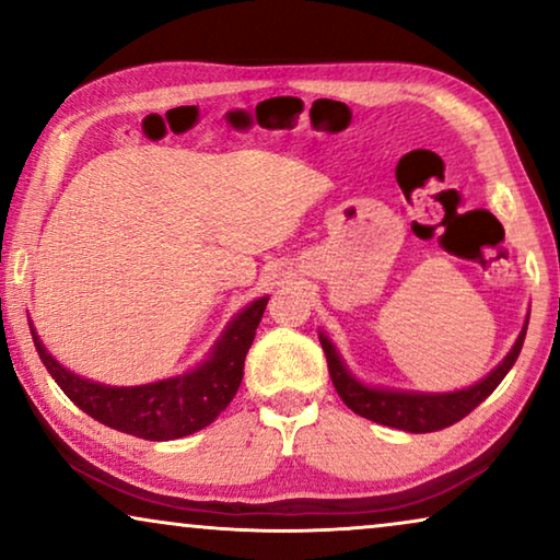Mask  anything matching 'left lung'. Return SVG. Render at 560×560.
<instances>
[{"label": "left lung", "instance_id": "8db88e82", "mask_svg": "<svg viewBox=\"0 0 560 560\" xmlns=\"http://www.w3.org/2000/svg\"><path fill=\"white\" fill-rule=\"evenodd\" d=\"M527 320H530V313H527L523 331H520L515 343H512L508 357H504L487 377H481L469 387L454 389V393H418V389H393L370 385V382L359 380L357 374L349 370L347 362H343L339 354V349L334 347V341L328 339L324 331H318V339L320 347H324L336 393H339L341 400L347 402V408H351L357 416H362L366 420H374V423L380 425L397 428V431L433 433L441 431V428L458 423V420L469 416L479 402H485L487 397L494 393L497 385L504 380V374H508L512 370V364L517 362L520 349H523L527 334Z\"/></svg>", "mask_w": 560, "mask_h": 560}]
</instances>
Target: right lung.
<instances>
[{"instance_id": "obj_1", "label": "right lung", "mask_w": 560, "mask_h": 560, "mask_svg": "<svg viewBox=\"0 0 560 560\" xmlns=\"http://www.w3.org/2000/svg\"><path fill=\"white\" fill-rule=\"evenodd\" d=\"M267 301L270 298L262 295L244 305L194 370L135 387H112L81 377L45 349L33 324L30 334L45 370L86 416L137 439L173 441L211 425L234 400L242 385L244 357L255 341Z\"/></svg>"}]
</instances>
